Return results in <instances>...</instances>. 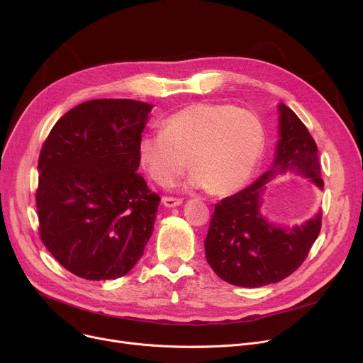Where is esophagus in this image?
I'll list each match as a JSON object with an SVG mask.
<instances>
[{"label":"esophagus","instance_id":"34e87169","mask_svg":"<svg viewBox=\"0 0 363 363\" xmlns=\"http://www.w3.org/2000/svg\"><path fill=\"white\" fill-rule=\"evenodd\" d=\"M162 203H163L164 207L172 208V207L181 206V204H182V200H181V199H174V197H163V199H162Z\"/></svg>","mask_w":363,"mask_h":363}]
</instances>
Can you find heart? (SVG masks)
<instances>
[{
  "label": "heart",
  "mask_w": 363,
  "mask_h": 363,
  "mask_svg": "<svg viewBox=\"0 0 363 363\" xmlns=\"http://www.w3.org/2000/svg\"><path fill=\"white\" fill-rule=\"evenodd\" d=\"M264 147V128L250 110L194 103L140 140L138 159L152 181L167 186L188 167L186 186L231 194L250 179Z\"/></svg>",
  "instance_id": "obj_1"
}]
</instances>
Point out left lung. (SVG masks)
<instances>
[{
    "label": "left lung",
    "mask_w": 363,
    "mask_h": 363,
    "mask_svg": "<svg viewBox=\"0 0 363 363\" xmlns=\"http://www.w3.org/2000/svg\"><path fill=\"white\" fill-rule=\"evenodd\" d=\"M278 141L268 172L240 193L215 204L204 240L215 274L238 287H263L291 275L319 235L322 213L300 225H277L263 212V196L278 175H298L323 189L318 147L297 114L278 104Z\"/></svg>",
    "instance_id": "obj_1"
}]
</instances>
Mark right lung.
Returning <instances> with one entry per match:
<instances>
[{
  "mask_svg": "<svg viewBox=\"0 0 363 363\" xmlns=\"http://www.w3.org/2000/svg\"><path fill=\"white\" fill-rule=\"evenodd\" d=\"M151 108L135 100L85 101L57 121L43 145L41 240L76 277L116 279L144 255L160 203L137 174Z\"/></svg>",
  "mask_w": 363,
  "mask_h": 363,
  "instance_id": "1",
  "label": "right lung"
}]
</instances>
